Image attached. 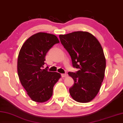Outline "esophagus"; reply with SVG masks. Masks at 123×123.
I'll return each mask as SVG.
<instances>
[{
    "instance_id": "34e87169",
    "label": "esophagus",
    "mask_w": 123,
    "mask_h": 123,
    "mask_svg": "<svg viewBox=\"0 0 123 123\" xmlns=\"http://www.w3.org/2000/svg\"><path fill=\"white\" fill-rule=\"evenodd\" d=\"M61 76L62 78H64V77H66V74H61Z\"/></svg>"
}]
</instances>
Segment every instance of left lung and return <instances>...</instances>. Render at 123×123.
I'll list each match as a JSON object with an SVG mask.
<instances>
[{"label": "left lung", "instance_id": "8db88e82", "mask_svg": "<svg viewBox=\"0 0 123 123\" xmlns=\"http://www.w3.org/2000/svg\"><path fill=\"white\" fill-rule=\"evenodd\" d=\"M59 38L71 57L73 66L79 69L68 73L74 81L69 89L70 95L76 102H89L98 94L104 78L106 60L102 47L87 32L60 34Z\"/></svg>", "mask_w": 123, "mask_h": 123}]
</instances>
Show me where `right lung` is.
I'll use <instances>...</instances> for the list:
<instances>
[{
	"label": "right lung",
	"instance_id": "add662e5",
	"mask_svg": "<svg viewBox=\"0 0 123 123\" xmlns=\"http://www.w3.org/2000/svg\"><path fill=\"white\" fill-rule=\"evenodd\" d=\"M59 43L54 34L39 32L28 38L19 51L17 62L19 80L34 102L48 100L52 96L54 85L61 77L59 73L43 68L47 52Z\"/></svg>",
	"mask_w": 123,
	"mask_h": 123
}]
</instances>
